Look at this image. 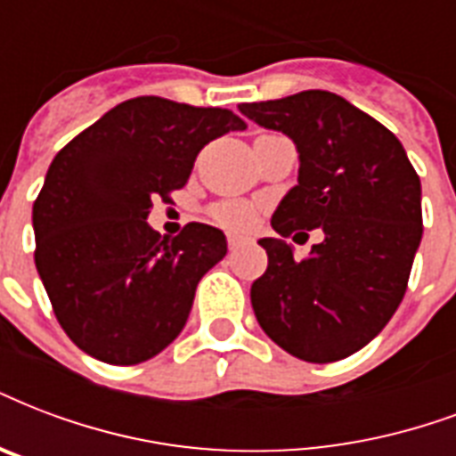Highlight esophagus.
I'll use <instances>...</instances> for the list:
<instances>
[{
  "label": "esophagus",
  "mask_w": 456,
  "mask_h": 456,
  "mask_svg": "<svg viewBox=\"0 0 456 456\" xmlns=\"http://www.w3.org/2000/svg\"><path fill=\"white\" fill-rule=\"evenodd\" d=\"M248 241L246 236H239V234H229L227 236V243H229V251H236L239 246H243V243Z\"/></svg>",
  "instance_id": "esophagus-1"
}]
</instances>
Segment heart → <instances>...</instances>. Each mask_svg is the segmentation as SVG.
<instances>
[{"mask_svg":"<svg viewBox=\"0 0 456 456\" xmlns=\"http://www.w3.org/2000/svg\"><path fill=\"white\" fill-rule=\"evenodd\" d=\"M213 217L227 227H243L251 222V208L243 203H236V200H227V203H220L213 208Z\"/></svg>","mask_w":456,"mask_h":456,"instance_id":"b5f03b06","label":"heart"}]
</instances>
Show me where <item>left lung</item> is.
<instances>
[{"mask_svg": "<svg viewBox=\"0 0 456 456\" xmlns=\"http://www.w3.org/2000/svg\"><path fill=\"white\" fill-rule=\"evenodd\" d=\"M239 112L297 143L298 183L260 239L267 270L251 287L260 328L297 359L330 363L363 349L402 304L421 243V179L399 138L328 90H304ZM322 228L312 256L283 241ZM303 233V232H299Z\"/></svg>", "mask_w": 456, "mask_h": 456, "instance_id": "8db88e82", "label": "left lung"}]
</instances>
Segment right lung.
I'll return each instance as SVG.
<instances>
[{"mask_svg": "<svg viewBox=\"0 0 456 456\" xmlns=\"http://www.w3.org/2000/svg\"><path fill=\"white\" fill-rule=\"evenodd\" d=\"M243 128L232 110L143 95L117 104L52 159L33 203L35 267L78 349L134 366L179 337L227 239L203 222L167 239L145 217L152 198L189 182L205 145Z\"/></svg>", "mask_w": 456, "mask_h": 456, "instance_id": "right-lung-1", "label": "right lung"}]
</instances>
